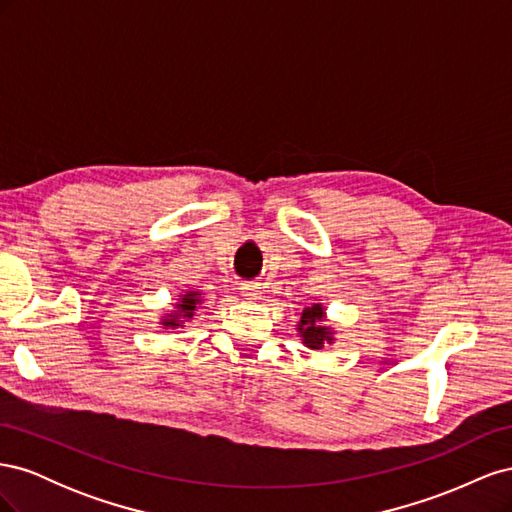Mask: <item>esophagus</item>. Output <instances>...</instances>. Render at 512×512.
<instances>
[{
    "mask_svg": "<svg viewBox=\"0 0 512 512\" xmlns=\"http://www.w3.org/2000/svg\"><path fill=\"white\" fill-rule=\"evenodd\" d=\"M241 292H243V297H245V299L254 301V299H258L260 286H258V284H254V282H245V284H241Z\"/></svg>",
    "mask_w": 512,
    "mask_h": 512,
    "instance_id": "1",
    "label": "esophagus"
}]
</instances>
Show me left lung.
<instances>
[{
    "label": "left lung",
    "instance_id": "left-lung-1",
    "mask_svg": "<svg viewBox=\"0 0 512 512\" xmlns=\"http://www.w3.org/2000/svg\"><path fill=\"white\" fill-rule=\"evenodd\" d=\"M322 305L314 303L312 307H305L299 322V333L303 335V342L307 348H322L324 342H331V333L327 327H322Z\"/></svg>",
    "mask_w": 512,
    "mask_h": 512
}]
</instances>
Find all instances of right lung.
<instances>
[{
  "label": "right lung",
  "mask_w": 512,
  "mask_h": 512,
  "mask_svg": "<svg viewBox=\"0 0 512 512\" xmlns=\"http://www.w3.org/2000/svg\"><path fill=\"white\" fill-rule=\"evenodd\" d=\"M198 301H200V299L196 297V292L183 294L181 305H177V307H179V316L192 318V316H194V307H196ZM179 316H170L168 320H164V327H179Z\"/></svg>",
  "instance_id": "right-lung-1"
}]
</instances>
